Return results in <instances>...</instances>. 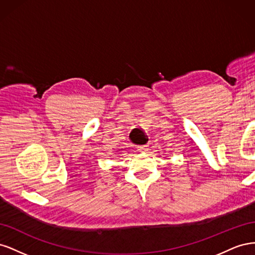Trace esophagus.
Wrapping results in <instances>:
<instances>
[{"mask_svg": "<svg viewBox=\"0 0 255 255\" xmlns=\"http://www.w3.org/2000/svg\"><path fill=\"white\" fill-rule=\"evenodd\" d=\"M148 149H149L148 144H140L137 146V150L139 152H145V151H148Z\"/></svg>", "mask_w": 255, "mask_h": 255, "instance_id": "34e87169", "label": "esophagus"}]
</instances>
